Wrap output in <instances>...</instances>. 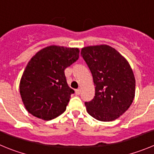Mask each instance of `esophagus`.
<instances>
[{
	"instance_id": "obj_1",
	"label": "esophagus",
	"mask_w": 154,
	"mask_h": 154,
	"mask_svg": "<svg viewBox=\"0 0 154 154\" xmlns=\"http://www.w3.org/2000/svg\"><path fill=\"white\" fill-rule=\"evenodd\" d=\"M80 92H81V90L80 89H77L75 90V94L76 95H80Z\"/></svg>"
}]
</instances>
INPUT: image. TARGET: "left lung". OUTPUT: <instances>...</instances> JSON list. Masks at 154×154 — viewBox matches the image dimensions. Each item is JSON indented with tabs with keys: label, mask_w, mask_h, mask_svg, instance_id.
Listing matches in <instances>:
<instances>
[{
	"label": "left lung",
	"mask_w": 154,
	"mask_h": 154,
	"mask_svg": "<svg viewBox=\"0 0 154 154\" xmlns=\"http://www.w3.org/2000/svg\"><path fill=\"white\" fill-rule=\"evenodd\" d=\"M95 86V97L85 102L88 113L96 120L109 122L129 109L135 93V79L128 61L108 45L82 48Z\"/></svg>",
	"instance_id": "obj_1"
}]
</instances>
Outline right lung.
<instances>
[{
	"mask_svg": "<svg viewBox=\"0 0 154 154\" xmlns=\"http://www.w3.org/2000/svg\"><path fill=\"white\" fill-rule=\"evenodd\" d=\"M78 48L52 45L37 52L28 62L19 83L25 109L37 118L51 120L63 113L74 92L65 69L79 59Z\"/></svg>",
	"mask_w": 154,
	"mask_h": 154,
	"instance_id": "right-lung-1",
	"label": "right lung"
}]
</instances>
